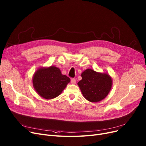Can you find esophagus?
<instances>
[{
    "label": "esophagus",
    "mask_w": 146,
    "mask_h": 146,
    "mask_svg": "<svg viewBox=\"0 0 146 146\" xmlns=\"http://www.w3.org/2000/svg\"><path fill=\"white\" fill-rule=\"evenodd\" d=\"M71 83H72V84H73V85H74V84H76V79H73V78H72V79H71Z\"/></svg>",
    "instance_id": "1"
}]
</instances>
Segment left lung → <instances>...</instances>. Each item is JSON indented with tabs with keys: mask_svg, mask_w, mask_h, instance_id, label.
Here are the masks:
<instances>
[{
	"mask_svg": "<svg viewBox=\"0 0 146 146\" xmlns=\"http://www.w3.org/2000/svg\"><path fill=\"white\" fill-rule=\"evenodd\" d=\"M81 76L82 79L78 85L88 101L97 102L108 95L112 83L111 78L108 74L98 73L89 68L84 71Z\"/></svg>",
	"mask_w": 146,
	"mask_h": 146,
	"instance_id": "1",
	"label": "left lung"
}]
</instances>
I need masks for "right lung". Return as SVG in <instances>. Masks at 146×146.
I'll return each mask as SVG.
<instances>
[{"mask_svg": "<svg viewBox=\"0 0 146 146\" xmlns=\"http://www.w3.org/2000/svg\"><path fill=\"white\" fill-rule=\"evenodd\" d=\"M70 78L61 74L60 69L54 66L41 68L33 77V86L36 92L46 99L58 96L70 82Z\"/></svg>", "mask_w": 146, "mask_h": 146, "instance_id": "1", "label": "right lung"}]
</instances>
